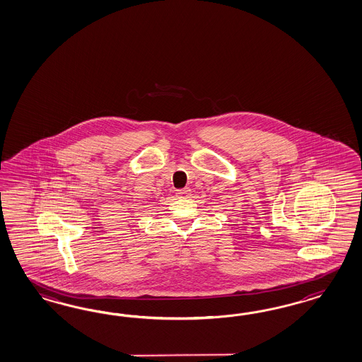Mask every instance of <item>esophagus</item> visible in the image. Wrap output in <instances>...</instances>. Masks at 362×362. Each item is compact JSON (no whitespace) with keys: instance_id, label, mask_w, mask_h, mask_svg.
Listing matches in <instances>:
<instances>
[{"instance_id":"34e87169","label":"esophagus","mask_w":362,"mask_h":362,"mask_svg":"<svg viewBox=\"0 0 362 362\" xmlns=\"http://www.w3.org/2000/svg\"><path fill=\"white\" fill-rule=\"evenodd\" d=\"M189 192H191V189H189L188 187H186V188H183V189H177V191H176V197H188Z\"/></svg>"}]
</instances>
